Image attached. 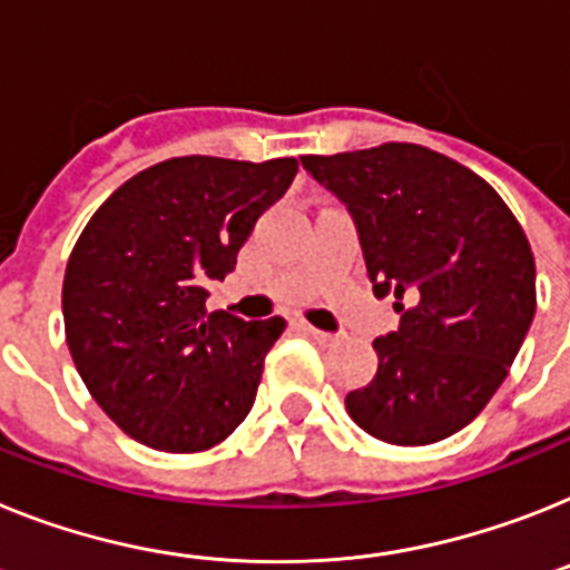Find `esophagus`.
Listing matches in <instances>:
<instances>
[{"instance_id":"34e87169","label":"esophagus","mask_w":570,"mask_h":570,"mask_svg":"<svg viewBox=\"0 0 570 570\" xmlns=\"http://www.w3.org/2000/svg\"><path fill=\"white\" fill-rule=\"evenodd\" d=\"M299 328H303V332L308 334V337H314V340H317L320 345H334V343H340V334H332V332H320V328H314V325H308V323H299Z\"/></svg>"}]
</instances>
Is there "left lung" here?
Listing matches in <instances>:
<instances>
[{"label": "left lung", "mask_w": 570, "mask_h": 570, "mask_svg": "<svg viewBox=\"0 0 570 570\" xmlns=\"http://www.w3.org/2000/svg\"><path fill=\"white\" fill-rule=\"evenodd\" d=\"M303 167L352 216L374 296H397V332L374 340L377 374L345 395L352 421L401 446L464 430L537 314L519 222L484 178L426 146L305 155Z\"/></svg>", "instance_id": "8db88e82"}]
</instances>
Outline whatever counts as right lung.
Segmentation results:
<instances>
[{
    "mask_svg": "<svg viewBox=\"0 0 570 570\" xmlns=\"http://www.w3.org/2000/svg\"><path fill=\"white\" fill-rule=\"evenodd\" d=\"M294 158H173L118 187L77 238L62 282L68 352L106 415L140 444L198 452L250 412L285 320L207 311Z\"/></svg>",
    "mask_w": 570,
    "mask_h": 570,
    "instance_id": "1",
    "label": "right lung"
}]
</instances>
